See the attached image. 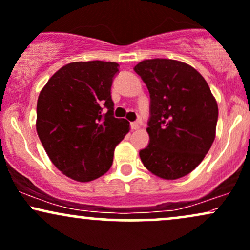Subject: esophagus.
Returning a JSON list of instances; mask_svg holds the SVG:
<instances>
[{"label":"esophagus","mask_w":250,"mask_h":250,"mask_svg":"<svg viewBox=\"0 0 250 250\" xmlns=\"http://www.w3.org/2000/svg\"><path fill=\"white\" fill-rule=\"evenodd\" d=\"M130 128L133 129V130H136V129L140 128V123L136 122V121L131 122V123H130Z\"/></svg>","instance_id":"obj_1"}]
</instances>
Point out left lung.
I'll list each match as a JSON object with an SVG mask.
<instances>
[{"instance_id": "obj_1", "label": "left lung", "mask_w": 250, "mask_h": 250, "mask_svg": "<svg viewBox=\"0 0 250 250\" xmlns=\"http://www.w3.org/2000/svg\"><path fill=\"white\" fill-rule=\"evenodd\" d=\"M134 71L150 94V141L140 151L144 167L178 179L201 163L215 138L218 104L203 76L185 62L148 59Z\"/></svg>"}]
</instances>
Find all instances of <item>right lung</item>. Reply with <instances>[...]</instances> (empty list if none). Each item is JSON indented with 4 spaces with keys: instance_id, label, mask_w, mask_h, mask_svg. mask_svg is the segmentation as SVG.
<instances>
[{
    "instance_id": "right-lung-1",
    "label": "right lung",
    "mask_w": 250,
    "mask_h": 250,
    "mask_svg": "<svg viewBox=\"0 0 250 250\" xmlns=\"http://www.w3.org/2000/svg\"><path fill=\"white\" fill-rule=\"evenodd\" d=\"M119 73L113 62L62 66L42 89L36 129L57 169L77 182H91L113 164L114 149L129 122L114 116L110 88Z\"/></svg>"
}]
</instances>
